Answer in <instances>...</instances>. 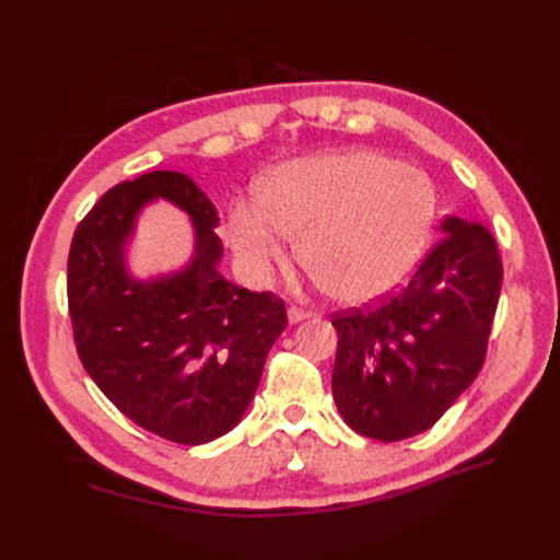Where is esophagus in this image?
<instances>
[{
    "mask_svg": "<svg viewBox=\"0 0 560 560\" xmlns=\"http://www.w3.org/2000/svg\"><path fill=\"white\" fill-rule=\"evenodd\" d=\"M287 317H290L292 325H296V322H301V319L311 317V313H308V311H303V308H296V306H292L290 311H287Z\"/></svg>",
    "mask_w": 560,
    "mask_h": 560,
    "instance_id": "1",
    "label": "esophagus"
}]
</instances>
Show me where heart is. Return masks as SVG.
<instances>
[{"label":"heart","mask_w":560,"mask_h":560,"mask_svg":"<svg viewBox=\"0 0 560 560\" xmlns=\"http://www.w3.org/2000/svg\"><path fill=\"white\" fill-rule=\"evenodd\" d=\"M264 208L235 202L231 245L254 280H268L299 238V259L338 301H374L411 273L430 238V177L378 151L292 161L268 179Z\"/></svg>","instance_id":"heart-1"}]
</instances>
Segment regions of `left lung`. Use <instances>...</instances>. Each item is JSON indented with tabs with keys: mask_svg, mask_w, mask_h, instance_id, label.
Here are the masks:
<instances>
[{
	"mask_svg": "<svg viewBox=\"0 0 560 560\" xmlns=\"http://www.w3.org/2000/svg\"><path fill=\"white\" fill-rule=\"evenodd\" d=\"M500 287L493 233L446 217L401 292L334 313L331 389L348 425L385 444L430 430L479 376Z\"/></svg>",
	"mask_w": 560,
	"mask_h": 560,
	"instance_id": "obj_1",
	"label": "left lung"
}]
</instances>
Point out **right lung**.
Here are the masks:
<instances>
[{"mask_svg": "<svg viewBox=\"0 0 560 560\" xmlns=\"http://www.w3.org/2000/svg\"><path fill=\"white\" fill-rule=\"evenodd\" d=\"M192 217L195 257L173 277L135 281L125 243L144 201ZM219 217L191 177L147 173L116 184L74 231L67 301L83 369L118 411L167 442L198 446L238 425L266 354L287 327L284 301L229 282L217 266Z\"/></svg>", "mask_w": 560, "mask_h": 560, "instance_id": "add662e5", "label": "right lung"}]
</instances>
